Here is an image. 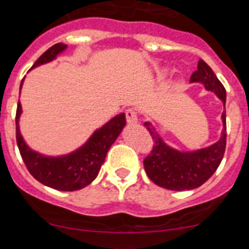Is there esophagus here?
<instances>
[{
  "mask_svg": "<svg viewBox=\"0 0 249 249\" xmlns=\"http://www.w3.org/2000/svg\"><path fill=\"white\" fill-rule=\"evenodd\" d=\"M125 116H126V122L129 124H134V123L138 122V115H136L134 109H127V110H125Z\"/></svg>",
  "mask_w": 249,
  "mask_h": 249,
  "instance_id": "34e87169",
  "label": "esophagus"
}]
</instances>
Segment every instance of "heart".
Instances as JSON below:
<instances>
[{"label":"heart","mask_w":249,"mask_h":249,"mask_svg":"<svg viewBox=\"0 0 249 249\" xmlns=\"http://www.w3.org/2000/svg\"><path fill=\"white\" fill-rule=\"evenodd\" d=\"M165 74H166V71H165V69H162V71H159V77H160V78L165 77Z\"/></svg>","instance_id":"obj_1"}]
</instances>
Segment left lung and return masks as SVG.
<instances>
[{"label": "left lung", "mask_w": 249, "mask_h": 249, "mask_svg": "<svg viewBox=\"0 0 249 249\" xmlns=\"http://www.w3.org/2000/svg\"><path fill=\"white\" fill-rule=\"evenodd\" d=\"M190 83H201L206 90L213 91L226 107V89L210 66L200 59L197 71L190 78ZM223 129L221 138L211 146L194 151H180L162 140L151 123L145 126L152 138L154 147L145 158L144 167L154 183L172 191H185L200 187L211 178L222 161L226 150V108L221 115Z\"/></svg>", "instance_id": "left-lung-1"}]
</instances>
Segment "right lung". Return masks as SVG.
Wrapping results in <instances>:
<instances>
[{"label":"right lung","mask_w":249,"mask_h":249,"mask_svg":"<svg viewBox=\"0 0 249 249\" xmlns=\"http://www.w3.org/2000/svg\"><path fill=\"white\" fill-rule=\"evenodd\" d=\"M66 49L67 44H54L36 60L31 69L52 62ZM23 79L19 89L23 86ZM21 114L22 105L18 102L16 113V139L23 162L36 180L59 191H77L93 182L104 163L107 152L126 125L125 114H118L107 124L95 130L86 144L74 151L67 155L46 156L26 144L19 130Z\"/></svg>","instance_id":"1"}]
</instances>
